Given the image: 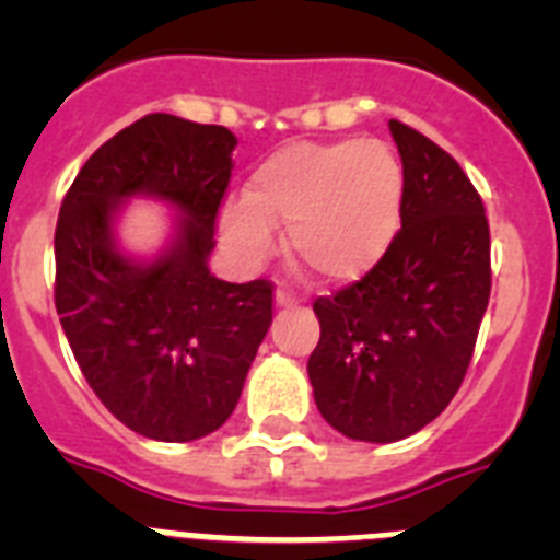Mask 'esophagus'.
<instances>
[{
	"mask_svg": "<svg viewBox=\"0 0 560 560\" xmlns=\"http://www.w3.org/2000/svg\"><path fill=\"white\" fill-rule=\"evenodd\" d=\"M275 303L280 305V308H285V305H296V303H300V296H296L294 291H289V289H277L275 291Z\"/></svg>",
	"mask_w": 560,
	"mask_h": 560,
	"instance_id": "obj_1",
	"label": "esophagus"
}]
</instances>
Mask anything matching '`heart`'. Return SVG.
I'll use <instances>...</instances> for the list:
<instances>
[{
  "instance_id": "obj_1",
  "label": "heart",
  "mask_w": 560,
  "mask_h": 560,
  "mask_svg": "<svg viewBox=\"0 0 560 560\" xmlns=\"http://www.w3.org/2000/svg\"><path fill=\"white\" fill-rule=\"evenodd\" d=\"M404 167L381 140L294 142L266 156L244 199L221 210L235 255L260 260L285 224V249L319 283H355L384 260L400 226Z\"/></svg>"
}]
</instances>
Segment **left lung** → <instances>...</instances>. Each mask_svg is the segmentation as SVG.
<instances>
[{"mask_svg":"<svg viewBox=\"0 0 560 560\" xmlns=\"http://www.w3.org/2000/svg\"><path fill=\"white\" fill-rule=\"evenodd\" d=\"M404 162L400 230L378 266L316 296L308 378L336 432L395 443L452 404L471 364L488 296L491 230L452 153L389 120Z\"/></svg>","mask_w":560,"mask_h":560,"instance_id":"1","label":"left lung"}]
</instances>
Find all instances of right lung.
<instances>
[{
  "mask_svg": "<svg viewBox=\"0 0 560 560\" xmlns=\"http://www.w3.org/2000/svg\"><path fill=\"white\" fill-rule=\"evenodd\" d=\"M235 145L224 126L145 114L103 142L63 196L61 328L103 407L142 438L187 443L224 427L271 325L269 280L237 285L207 269ZM131 195L183 212L151 265L113 244V215Z\"/></svg>",
  "mask_w": 560,
  "mask_h": 560,
  "instance_id": "add662e5",
  "label": "right lung"
}]
</instances>
